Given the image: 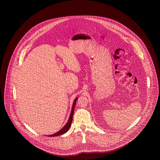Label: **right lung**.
I'll return each mask as SVG.
<instances>
[{
    "label": "right lung",
    "instance_id": "1",
    "mask_svg": "<svg viewBox=\"0 0 160 160\" xmlns=\"http://www.w3.org/2000/svg\"><path fill=\"white\" fill-rule=\"evenodd\" d=\"M78 99V98L77 97L76 99H74V102L72 104V108H71V113L69 115V118L68 121L67 123H66V125L62 128L60 129L58 132L54 133L53 134H51L48 136V137H55V136H61L63 134H65V132H67L68 131V130L69 129L71 123H72V118H73V114H74V108H75V106H76V101Z\"/></svg>",
    "mask_w": 160,
    "mask_h": 160
}]
</instances>
